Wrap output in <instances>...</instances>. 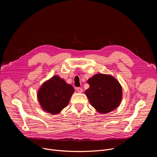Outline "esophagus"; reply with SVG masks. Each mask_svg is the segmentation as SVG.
I'll return each mask as SVG.
<instances>
[{
	"mask_svg": "<svg viewBox=\"0 0 157 157\" xmlns=\"http://www.w3.org/2000/svg\"><path fill=\"white\" fill-rule=\"evenodd\" d=\"M76 90H77V92H78V93L83 92V89H82V88H81V87L77 88H76Z\"/></svg>",
	"mask_w": 157,
	"mask_h": 157,
	"instance_id": "esophagus-1",
	"label": "esophagus"
}]
</instances>
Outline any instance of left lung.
<instances>
[{
    "mask_svg": "<svg viewBox=\"0 0 157 157\" xmlns=\"http://www.w3.org/2000/svg\"><path fill=\"white\" fill-rule=\"evenodd\" d=\"M87 82L90 87L85 94L90 104L98 113H108L119 106L122 87L117 79L108 74H97Z\"/></svg>",
    "mask_w": 157,
    "mask_h": 157,
    "instance_id": "left-lung-1",
    "label": "left lung"
}]
</instances>
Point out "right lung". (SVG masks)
Returning <instances> with one entry per match:
<instances>
[{
    "label": "right lung",
    "instance_id": "right-lung-1",
    "mask_svg": "<svg viewBox=\"0 0 157 157\" xmlns=\"http://www.w3.org/2000/svg\"><path fill=\"white\" fill-rule=\"evenodd\" d=\"M74 88L59 76H55L44 82L37 92L39 102L45 111L59 113L69 102Z\"/></svg>",
    "mask_w": 157,
    "mask_h": 157
}]
</instances>
